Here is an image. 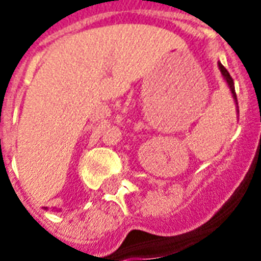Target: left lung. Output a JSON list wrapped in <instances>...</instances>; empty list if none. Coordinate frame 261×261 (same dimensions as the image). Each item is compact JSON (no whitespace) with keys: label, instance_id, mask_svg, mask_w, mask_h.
<instances>
[{"label":"left lung","instance_id":"8db88e82","mask_svg":"<svg viewBox=\"0 0 261 261\" xmlns=\"http://www.w3.org/2000/svg\"><path fill=\"white\" fill-rule=\"evenodd\" d=\"M218 67H219V71H221V74H222V76H224V80L226 81V84H228V86H229L230 93H232V97H233L236 106H238V99H236V92H235V85H233V80H232V76L229 75V72L226 71V68H225L224 65L221 64V63H218Z\"/></svg>","mask_w":261,"mask_h":261}]
</instances>
